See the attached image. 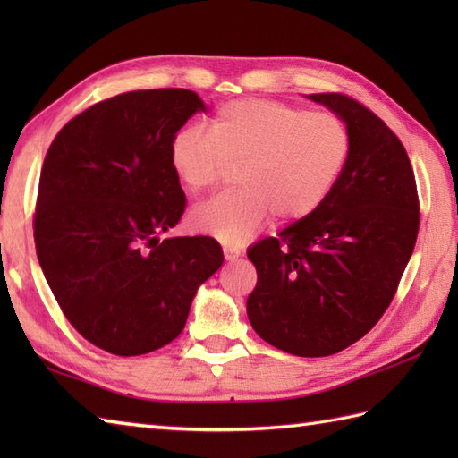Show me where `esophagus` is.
Masks as SVG:
<instances>
[{
	"label": "esophagus",
	"instance_id": "1",
	"mask_svg": "<svg viewBox=\"0 0 458 458\" xmlns=\"http://www.w3.org/2000/svg\"><path fill=\"white\" fill-rule=\"evenodd\" d=\"M222 251H224V259L226 261H234L242 256V251L236 246H224Z\"/></svg>",
	"mask_w": 458,
	"mask_h": 458
}]
</instances>
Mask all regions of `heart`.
I'll list each match as a JSON object with an SVG mask.
<instances>
[{
    "mask_svg": "<svg viewBox=\"0 0 458 458\" xmlns=\"http://www.w3.org/2000/svg\"><path fill=\"white\" fill-rule=\"evenodd\" d=\"M350 155V133L330 112L276 100H236L214 115L210 131L187 128L169 148L171 167L191 192H204L238 169V192L191 212L200 234L242 244L266 226L310 216L327 200Z\"/></svg>",
    "mask_w": 458,
    "mask_h": 458,
    "instance_id": "obj_1",
    "label": "heart"
}]
</instances>
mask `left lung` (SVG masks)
<instances>
[{
	"instance_id": "1",
	"label": "left lung",
	"mask_w": 458,
	"mask_h": 458,
	"mask_svg": "<svg viewBox=\"0 0 458 458\" xmlns=\"http://www.w3.org/2000/svg\"><path fill=\"white\" fill-rule=\"evenodd\" d=\"M309 98L346 123L348 161L310 216L248 250L258 284L246 307L266 343L317 358L354 344L390 307L420 232V197L403 143L372 110L340 92Z\"/></svg>"
}]
</instances>
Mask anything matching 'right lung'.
Returning a JSON list of instances; mask_svg holds the SVG:
<instances>
[{
	"label": "right lung",
	"instance_id": "add662e5",
	"mask_svg": "<svg viewBox=\"0 0 458 458\" xmlns=\"http://www.w3.org/2000/svg\"><path fill=\"white\" fill-rule=\"evenodd\" d=\"M200 110L192 90L123 92L72 118L45 155L38 264L68 323L110 354L177 338L199 285L222 266L214 238L161 240L187 207L169 148Z\"/></svg>",
	"mask_w": 458,
	"mask_h": 458
}]
</instances>
